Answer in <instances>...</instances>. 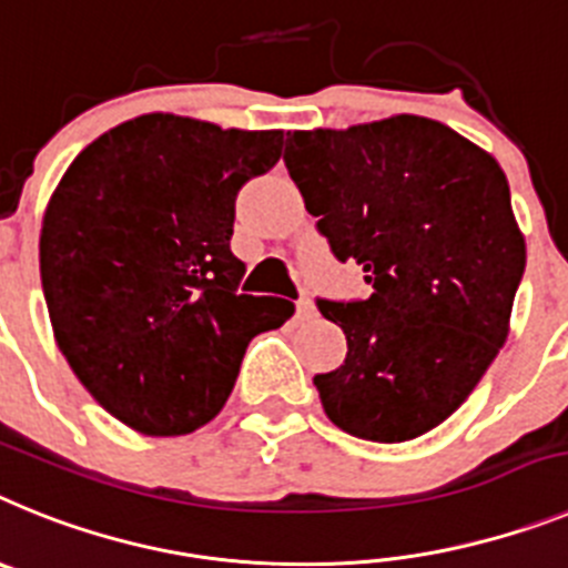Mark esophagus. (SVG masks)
I'll return each instance as SVG.
<instances>
[{
	"label": "esophagus",
	"instance_id": "1",
	"mask_svg": "<svg viewBox=\"0 0 568 568\" xmlns=\"http://www.w3.org/2000/svg\"><path fill=\"white\" fill-rule=\"evenodd\" d=\"M297 317L300 320H308V317H314V303L308 297H300L297 300Z\"/></svg>",
	"mask_w": 568,
	"mask_h": 568
}]
</instances>
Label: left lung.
Wrapping results in <instances>:
<instances>
[{
    "label": "left lung",
    "mask_w": 568,
    "mask_h": 568,
    "mask_svg": "<svg viewBox=\"0 0 568 568\" xmlns=\"http://www.w3.org/2000/svg\"><path fill=\"white\" fill-rule=\"evenodd\" d=\"M283 160L334 256L372 285L368 300H317L348 343L314 377L328 420L374 443L432 432L509 337L526 240L503 168L414 113L294 131Z\"/></svg>",
    "instance_id": "8db88e82"
}]
</instances>
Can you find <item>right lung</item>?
I'll use <instances>...</instances> for the list:
<instances>
[{
	"instance_id": "add662e5",
	"label": "right lung",
	"mask_w": 568,
	"mask_h": 568,
	"mask_svg": "<svg viewBox=\"0 0 568 568\" xmlns=\"http://www.w3.org/2000/svg\"><path fill=\"white\" fill-rule=\"evenodd\" d=\"M283 131L145 113L59 180L39 234L53 337L91 397L134 432L214 420L260 332L294 303L240 294L236 191L277 165ZM245 291V288H243Z\"/></svg>"
}]
</instances>
